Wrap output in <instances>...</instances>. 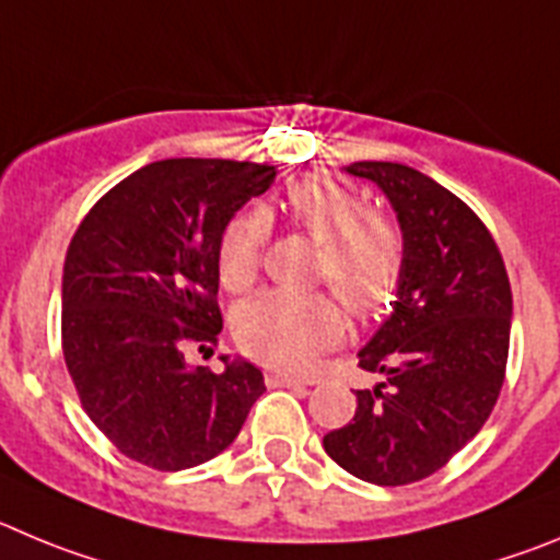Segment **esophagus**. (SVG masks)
Listing matches in <instances>:
<instances>
[{"label": "esophagus", "instance_id": "obj_1", "mask_svg": "<svg viewBox=\"0 0 560 560\" xmlns=\"http://www.w3.org/2000/svg\"><path fill=\"white\" fill-rule=\"evenodd\" d=\"M265 382H268V387H304V385H310V382L299 380V376H287V374H279V371H270V374L265 376Z\"/></svg>", "mask_w": 560, "mask_h": 560}]
</instances>
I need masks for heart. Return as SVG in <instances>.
Listing matches in <instances>:
<instances>
[{
  "mask_svg": "<svg viewBox=\"0 0 560 560\" xmlns=\"http://www.w3.org/2000/svg\"><path fill=\"white\" fill-rule=\"evenodd\" d=\"M281 211L315 240L320 248L315 279L329 281L351 315H382L396 301L405 279V236L390 218L368 209L357 189L329 175H306L287 186ZM268 236L270 214L261 206H245L225 223L218 243V270L225 290L245 292L254 284ZM340 331V304L324 290H268L234 312L240 346L261 362L295 374L310 371L317 354L335 346Z\"/></svg>",
  "mask_w": 560,
  "mask_h": 560,
  "instance_id": "heart-1",
  "label": "heart"
}]
</instances>
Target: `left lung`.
Wrapping results in <instances>:
<instances>
[{
  "mask_svg": "<svg viewBox=\"0 0 560 560\" xmlns=\"http://www.w3.org/2000/svg\"><path fill=\"white\" fill-rule=\"evenodd\" d=\"M346 173L374 180L405 236V279L360 368L382 374L357 390L349 424L324 450L374 486L435 475L491 416L505 382L513 295L491 231L430 175L393 161H354Z\"/></svg>",
  "mask_w": 560,
  "mask_h": 560,
  "instance_id": "obj_1",
  "label": "left lung"
}]
</instances>
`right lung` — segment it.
I'll use <instances>...</instances> for the list:
<instances>
[{
	"label": "right lung",
	"instance_id": "add662e5",
	"mask_svg": "<svg viewBox=\"0 0 560 560\" xmlns=\"http://www.w3.org/2000/svg\"><path fill=\"white\" fill-rule=\"evenodd\" d=\"M276 167L254 161L164 159L94 203L63 261V360L97 430L125 457L180 471L218 457L265 393L245 360L223 374L189 360L214 354L218 243ZM206 357V354H203Z\"/></svg>",
	"mask_w": 560,
	"mask_h": 560
}]
</instances>
